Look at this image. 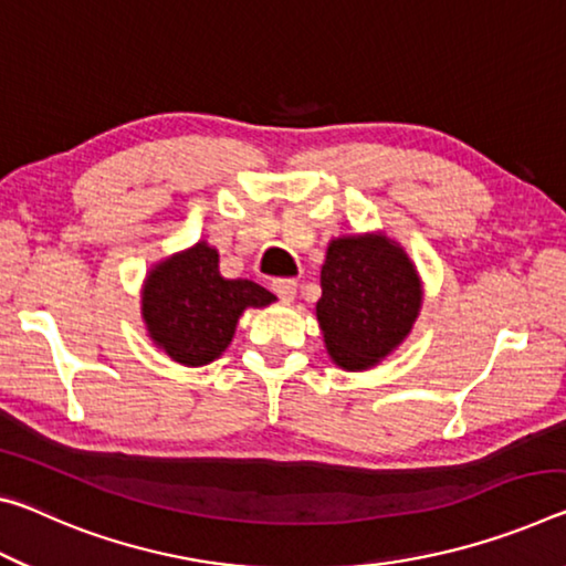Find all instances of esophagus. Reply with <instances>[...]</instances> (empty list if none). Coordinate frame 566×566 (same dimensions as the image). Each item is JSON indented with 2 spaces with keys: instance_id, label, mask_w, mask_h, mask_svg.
<instances>
[{
  "instance_id": "34e87169",
  "label": "esophagus",
  "mask_w": 566,
  "mask_h": 566,
  "mask_svg": "<svg viewBox=\"0 0 566 566\" xmlns=\"http://www.w3.org/2000/svg\"><path fill=\"white\" fill-rule=\"evenodd\" d=\"M272 290L284 304H290V302H294V294H297V282H292V280L272 282Z\"/></svg>"
}]
</instances>
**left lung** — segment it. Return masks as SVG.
<instances>
[{
    "label": "left lung",
    "instance_id": "1",
    "mask_svg": "<svg viewBox=\"0 0 566 566\" xmlns=\"http://www.w3.org/2000/svg\"><path fill=\"white\" fill-rule=\"evenodd\" d=\"M319 286L315 310L327 355L349 373L396 353L423 307L416 264L385 231L329 239Z\"/></svg>",
    "mask_w": 566,
    "mask_h": 566
}]
</instances>
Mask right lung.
<instances>
[{
	"label": "right lung",
	"mask_w": 566,
	"mask_h": 566,
	"mask_svg": "<svg viewBox=\"0 0 566 566\" xmlns=\"http://www.w3.org/2000/svg\"><path fill=\"white\" fill-rule=\"evenodd\" d=\"M272 302L276 297L262 284L221 276L219 251L203 239L156 262L140 286V317L150 343L186 367L221 357L244 310Z\"/></svg>",
	"instance_id": "1"
}]
</instances>
